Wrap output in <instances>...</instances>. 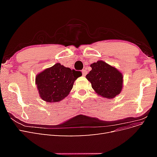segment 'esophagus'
<instances>
[{"instance_id": "esophagus-1", "label": "esophagus", "mask_w": 157, "mask_h": 157, "mask_svg": "<svg viewBox=\"0 0 157 157\" xmlns=\"http://www.w3.org/2000/svg\"><path fill=\"white\" fill-rule=\"evenodd\" d=\"M82 75L84 76H86V74H87V71H86V69H83L82 71Z\"/></svg>"}]
</instances>
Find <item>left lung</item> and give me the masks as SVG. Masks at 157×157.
<instances>
[{
	"instance_id": "8db88e82",
	"label": "left lung",
	"mask_w": 157,
	"mask_h": 157,
	"mask_svg": "<svg viewBox=\"0 0 157 157\" xmlns=\"http://www.w3.org/2000/svg\"><path fill=\"white\" fill-rule=\"evenodd\" d=\"M92 70L86 78L92 88L103 98L111 99L119 94L122 88L123 77L121 72L103 61L90 65Z\"/></svg>"
}]
</instances>
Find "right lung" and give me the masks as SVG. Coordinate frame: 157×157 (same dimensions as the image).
<instances>
[{
	"instance_id": "1",
	"label": "right lung",
	"mask_w": 157,
	"mask_h": 157,
	"mask_svg": "<svg viewBox=\"0 0 157 157\" xmlns=\"http://www.w3.org/2000/svg\"><path fill=\"white\" fill-rule=\"evenodd\" d=\"M81 71L71 70L58 63L36 76V84L40 98L47 102H58L69 94Z\"/></svg>"
}]
</instances>
